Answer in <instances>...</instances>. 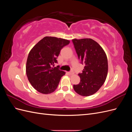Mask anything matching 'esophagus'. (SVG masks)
Returning a JSON list of instances; mask_svg holds the SVG:
<instances>
[{
    "label": "esophagus",
    "mask_w": 132,
    "mask_h": 132,
    "mask_svg": "<svg viewBox=\"0 0 132 132\" xmlns=\"http://www.w3.org/2000/svg\"><path fill=\"white\" fill-rule=\"evenodd\" d=\"M69 75H72V74H73V72L72 71H68V72L67 73Z\"/></svg>",
    "instance_id": "1"
}]
</instances>
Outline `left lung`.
<instances>
[{"label": "left lung", "instance_id": "1", "mask_svg": "<svg viewBox=\"0 0 132 132\" xmlns=\"http://www.w3.org/2000/svg\"><path fill=\"white\" fill-rule=\"evenodd\" d=\"M74 47L81 63L85 66L79 73L80 81L74 85L75 92L83 96L92 95L105 81L108 72L106 54L99 44L91 38L73 39Z\"/></svg>", "mask_w": 132, "mask_h": 132}]
</instances>
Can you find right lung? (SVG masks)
<instances>
[{
	"mask_svg": "<svg viewBox=\"0 0 132 132\" xmlns=\"http://www.w3.org/2000/svg\"><path fill=\"white\" fill-rule=\"evenodd\" d=\"M70 41L61 38L45 37L30 51L28 55L26 71L29 82L37 91L48 94L57 88L60 80L65 74L53 67L63 48Z\"/></svg>",
	"mask_w": 132,
	"mask_h": 132,
	"instance_id": "1",
	"label": "right lung"
}]
</instances>
